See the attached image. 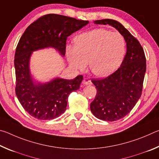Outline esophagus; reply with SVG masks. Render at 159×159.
<instances>
[{
  "label": "esophagus",
  "instance_id": "1",
  "mask_svg": "<svg viewBox=\"0 0 159 159\" xmlns=\"http://www.w3.org/2000/svg\"><path fill=\"white\" fill-rule=\"evenodd\" d=\"M82 83H83V84L86 85L92 84V82H91V80H89L88 79H84L83 80V82Z\"/></svg>",
  "mask_w": 159,
  "mask_h": 159
}]
</instances>
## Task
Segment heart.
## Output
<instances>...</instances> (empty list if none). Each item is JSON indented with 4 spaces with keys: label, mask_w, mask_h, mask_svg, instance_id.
<instances>
[{
    "label": "heart",
    "mask_w": 159,
    "mask_h": 159,
    "mask_svg": "<svg viewBox=\"0 0 159 159\" xmlns=\"http://www.w3.org/2000/svg\"><path fill=\"white\" fill-rule=\"evenodd\" d=\"M125 41L121 34L105 29H95L74 38V46L67 45L66 55L69 65L78 71L88 66L98 77L111 75L123 62Z\"/></svg>",
    "instance_id": "obj_1"
}]
</instances>
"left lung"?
Returning <instances> with one entry per match:
<instances>
[{
    "label": "left lung",
    "instance_id": "1",
    "mask_svg": "<svg viewBox=\"0 0 159 159\" xmlns=\"http://www.w3.org/2000/svg\"><path fill=\"white\" fill-rule=\"evenodd\" d=\"M95 25H109L124 38L126 54L121 65L114 74L100 80H93L97 94L90 110L99 119L115 121L125 116L140 98L146 72V58L139 42L118 21L104 19Z\"/></svg>",
    "mask_w": 159,
    "mask_h": 159
}]
</instances>
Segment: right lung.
I'll return each instance as SVG.
<instances>
[{
  "instance_id": "right-lung-1",
  "label": "right lung",
  "mask_w": 159,
  "mask_h": 159,
  "mask_svg": "<svg viewBox=\"0 0 159 159\" xmlns=\"http://www.w3.org/2000/svg\"><path fill=\"white\" fill-rule=\"evenodd\" d=\"M89 24L66 16L49 14L29 25L16 48L15 92L21 106L31 116L51 120L65 111L69 94L79 89L83 77L74 79L55 77L42 83L32 76L30 60L35 51L54 48L64 57L67 37Z\"/></svg>"
}]
</instances>
